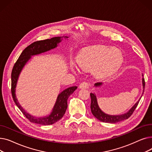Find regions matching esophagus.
Returning a JSON list of instances; mask_svg holds the SVG:
<instances>
[{"label":"esophagus","instance_id":"obj_1","mask_svg":"<svg viewBox=\"0 0 152 152\" xmlns=\"http://www.w3.org/2000/svg\"><path fill=\"white\" fill-rule=\"evenodd\" d=\"M90 87V84L87 82H83L79 85V88L80 89H89Z\"/></svg>","mask_w":152,"mask_h":152}]
</instances>
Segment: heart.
I'll list each match as a JSON object with an SVG mask.
<instances>
[{
  "label": "heart",
  "instance_id": "obj_1",
  "mask_svg": "<svg viewBox=\"0 0 152 152\" xmlns=\"http://www.w3.org/2000/svg\"><path fill=\"white\" fill-rule=\"evenodd\" d=\"M120 50L115 47L97 45L84 49L76 58L82 69L92 70L97 77H105L113 74L123 62Z\"/></svg>",
  "mask_w": 152,
  "mask_h": 152
}]
</instances>
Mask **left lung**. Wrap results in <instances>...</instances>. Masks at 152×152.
Returning a JSON list of instances; mask_svg holds the SVG:
<instances>
[{"label":"left lung","mask_w":152,"mask_h":152,"mask_svg":"<svg viewBox=\"0 0 152 152\" xmlns=\"http://www.w3.org/2000/svg\"><path fill=\"white\" fill-rule=\"evenodd\" d=\"M102 84V83H97L94 84L95 87L100 86ZM142 85H143V92H144L145 89V79L142 78ZM143 94V93H142ZM91 109L92 115L96 118L99 121L104 122V123H116L119 121H122L125 119H128L133 113L134 110L136 108L138 105V103L140 100V99L137 101V102L128 111L127 113L121 115H110L103 113V111L100 109L97 100V97L94 94L91 93Z\"/></svg>","instance_id":"8db88e82"}]
</instances>
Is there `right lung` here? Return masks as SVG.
<instances>
[{"label":"right lung","mask_w":152,"mask_h":152,"mask_svg":"<svg viewBox=\"0 0 152 152\" xmlns=\"http://www.w3.org/2000/svg\"><path fill=\"white\" fill-rule=\"evenodd\" d=\"M63 37H55L50 39H45L43 41H36L28 45L25 48L22 52L17 61H16L13 67L11 79H12V95L13 99L18 108L21 110L23 114L28 119L31 123H37L42 125H50L52 124L58 120L65 115V111L68 107L67 100L69 95L73 94L74 91L77 89V86H72L66 89L58 94L57 101L52 109V111L50 115L44 117L36 118L33 116L26 113L24 110L19 102L17 99L16 98L15 94V88L17 86V81L19 75L23 67L28 61V60L31 58V56L38 55L41 53L49 51L51 49L57 47V44L61 41V38ZM65 38H68V37H65Z\"/></svg>","instance_id":"add662e5"}]
</instances>
